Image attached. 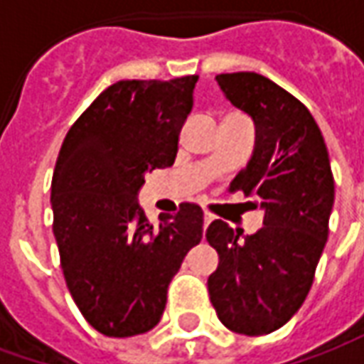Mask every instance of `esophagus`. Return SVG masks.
I'll use <instances>...</instances> for the list:
<instances>
[{"label": "esophagus", "instance_id": "obj_1", "mask_svg": "<svg viewBox=\"0 0 364 364\" xmlns=\"http://www.w3.org/2000/svg\"><path fill=\"white\" fill-rule=\"evenodd\" d=\"M210 222H213V216H210V214H205V222H203V228L206 230V226H208Z\"/></svg>", "mask_w": 364, "mask_h": 364}]
</instances>
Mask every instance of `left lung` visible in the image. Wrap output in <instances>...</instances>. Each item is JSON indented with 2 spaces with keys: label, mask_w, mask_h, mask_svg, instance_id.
<instances>
[{
  "label": "left lung",
  "mask_w": 364,
  "mask_h": 364,
  "mask_svg": "<svg viewBox=\"0 0 364 364\" xmlns=\"http://www.w3.org/2000/svg\"><path fill=\"white\" fill-rule=\"evenodd\" d=\"M230 103L255 122V148L230 183L259 198L263 228L214 220L206 242L218 252L208 294L218 320L244 336H267L298 312L310 292L329 232L333 173L316 120L289 91L255 72L216 75Z\"/></svg>",
  "instance_id": "8db88e82"
}]
</instances>
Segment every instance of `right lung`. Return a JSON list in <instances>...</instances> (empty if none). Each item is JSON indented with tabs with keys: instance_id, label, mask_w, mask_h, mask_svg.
<instances>
[{
	"instance_id": "right-lung-1",
	"label": "right lung",
	"mask_w": 364,
	"mask_h": 364,
	"mask_svg": "<svg viewBox=\"0 0 364 364\" xmlns=\"http://www.w3.org/2000/svg\"><path fill=\"white\" fill-rule=\"evenodd\" d=\"M198 75L122 80L68 130L52 175V232L68 290L109 337L150 331L167 287L203 240V210L181 203L151 226L138 206L144 175L173 166Z\"/></svg>"
}]
</instances>
